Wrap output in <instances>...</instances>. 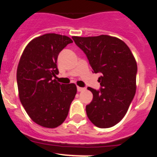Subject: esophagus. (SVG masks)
<instances>
[{"label":"esophagus","mask_w":157,"mask_h":157,"mask_svg":"<svg viewBox=\"0 0 157 157\" xmlns=\"http://www.w3.org/2000/svg\"><path fill=\"white\" fill-rule=\"evenodd\" d=\"M84 90H85V88L84 87H77V91H84Z\"/></svg>","instance_id":"34e87169"}]
</instances>
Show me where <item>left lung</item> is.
Listing matches in <instances>:
<instances>
[{
	"label": "left lung",
	"mask_w": 157,
	"mask_h": 157,
	"mask_svg": "<svg viewBox=\"0 0 157 157\" xmlns=\"http://www.w3.org/2000/svg\"><path fill=\"white\" fill-rule=\"evenodd\" d=\"M85 53L93 72L101 73L99 91L87 87L93 94L86 113L100 128L114 126L124 118L136 91L137 63L128 45L108 35L72 36Z\"/></svg>",
	"instance_id": "8db88e82"
}]
</instances>
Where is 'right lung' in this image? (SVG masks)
<instances>
[{
    "label": "right lung",
    "instance_id": "right-lung-1",
    "mask_svg": "<svg viewBox=\"0 0 157 157\" xmlns=\"http://www.w3.org/2000/svg\"><path fill=\"white\" fill-rule=\"evenodd\" d=\"M70 43L73 40L64 35L37 36L26 45L18 65L21 103L32 121L44 128H57L64 122L77 94L75 84L65 85L56 80L58 56Z\"/></svg>",
    "mask_w": 157,
    "mask_h": 157
}]
</instances>
